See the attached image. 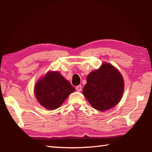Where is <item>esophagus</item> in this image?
<instances>
[{
	"instance_id": "34e87169",
	"label": "esophagus",
	"mask_w": 152,
	"mask_h": 152,
	"mask_svg": "<svg viewBox=\"0 0 152 152\" xmlns=\"http://www.w3.org/2000/svg\"><path fill=\"white\" fill-rule=\"evenodd\" d=\"M76 89L77 91H79V92H80V91L82 90V86L81 85H78L77 87H76Z\"/></svg>"
}]
</instances>
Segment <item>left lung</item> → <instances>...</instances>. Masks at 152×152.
<instances>
[{
	"mask_svg": "<svg viewBox=\"0 0 152 152\" xmlns=\"http://www.w3.org/2000/svg\"><path fill=\"white\" fill-rule=\"evenodd\" d=\"M124 90V79L118 70L110 64L103 63L87 76L83 94L94 109L105 111L120 102Z\"/></svg>",
	"mask_w": 152,
	"mask_h": 152,
	"instance_id": "left-lung-1",
	"label": "left lung"
}]
</instances>
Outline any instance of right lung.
Listing matches in <instances>:
<instances>
[{"mask_svg": "<svg viewBox=\"0 0 152 152\" xmlns=\"http://www.w3.org/2000/svg\"><path fill=\"white\" fill-rule=\"evenodd\" d=\"M75 90V88L59 72H49L36 83L34 94L42 106L48 110H55Z\"/></svg>", "mask_w": 152, "mask_h": 152, "instance_id": "add662e5", "label": "right lung"}]
</instances>
